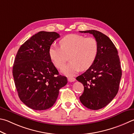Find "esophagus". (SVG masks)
I'll return each instance as SVG.
<instances>
[{
	"label": "esophagus",
	"instance_id": "obj_1",
	"mask_svg": "<svg viewBox=\"0 0 134 134\" xmlns=\"http://www.w3.org/2000/svg\"><path fill=\"white\" fill-rule=\"evenodd\" d=\"M75 79L74 77H69L68 78V81L69 82H74L75 81Z\"/></svg>",
	"mask_w": 134,
	"mask_h": 134
}]
</instances>
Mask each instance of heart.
Segmentation results:
<instances>
[{
    "label": "heart",
    "mask_w": 134,
    "mask_h": 134,
    "mask_svg": "<svg viewBox=\"0 0 134 134\" xmlns=\"http://www.w3.org/2000/svg\"><path fill=\"white\" fill-rule=\"evenodd\" d=\"M60 47L55 44L48 50L50 59L57 68L62 67L70 55L69 64L62 69V72L68 76H72L80 70L90 68L96 60L98 52V43L94 37L70 34L59 42Z\"/></svg>",
    "instance_id": "1"
}]
</instances>
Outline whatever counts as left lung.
I'll return each instance as SVG.
<instances>
[{"instance_id": "1", "label": "left lung", "mask_w": 134, "mask_h": 134, "mask_svg": "<svg viewBox=\"0 0 134 134\" xmlns=\"http://www.w3.org/2000/svg\"><path fill=\"white\" fill-rule=\"evenodd\" d=\"M90 33L98 43V52L92 66L76 80L84 86L80 97L81 103L92 110L103 108L118 93L122 75L120 58L115 45L108 36L100 31H81Z\"/></svg>"}]
</instances>
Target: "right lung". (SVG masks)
<instances>
[{
    "label": "right lung",
    "instance_id": "1",
    "mask_svg": "<svg viewBox=\"0 0 134 134\" xmlns=\"http://www.w3.org/2000/svg\"><path fill=\"white\" fill-rule=\"evenodd\" d=\"M60 37L56 32L42 31L19 48L14 59L13 75L20 100L35 110H45L54 105L59 90L67 83L51 61L48 50Z\"/></svg>",
    "mask_w": 134,
    "mask_h": 134
}]
</instances>
